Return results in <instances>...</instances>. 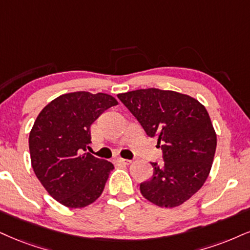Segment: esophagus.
I'll use <instances>...</instances> for the list:
<instances>
[{
    "instance_id": "1",
    "label": "esophagus",
    "mask_w": 250,
    "mask_h": 250,
    "mask_svg": "<svg viewBox=\"0 0 250 250\" xmlns=\"http://www.w3.org/2000/svg\"><path fill=\"white\" fill-rule=\"evenodd\" d=\"M115 161L117 163H122V165H130V163L132 162L131 160H126V159H123V158H117Z\"/></svg>"
}]
</instances>
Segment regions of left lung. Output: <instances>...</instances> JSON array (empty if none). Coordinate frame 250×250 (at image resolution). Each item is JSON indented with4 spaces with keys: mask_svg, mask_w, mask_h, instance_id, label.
Segmentation results:
<instances>
[{
    "mask_svg": "<svg viewBox=\"0 0 250 250\" xmlns=\"http://www.w3.org/2000/svg\"><path fill=\"white\" fill-rule=\"evenodd\" d=\"M117 96L163 152L165 163L152 162L141 195L160 208L182 205L204 186L213 163L217 134L208 110L189 95L156 88Z\"/></svg>",
    "mask_w": 250,
    "mask_h": 250,
    "instance_id": "left-lung-1",
    "label": "left lung"
}]
</instances>
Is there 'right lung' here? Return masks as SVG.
<instances>
[{
	"mask_svg": "<svg viewBox=\"0 0 250 250\" xmlns=\"http://www.w3.org/2000/svg\"><path fill=\"white\" fill-rule=\"evenodd\" d=\"M111 95L63 94L40 111L29 135L31 165L40 183L67 208L90 205L103 192L113 165L87 150L90 126L104 110L117 105Z\"/></svg>",
	"mask_w": 250,
	"mask_h": 250,
	"instance_id": "obj_1",
	"label": "right lung"
}]
</instances>
